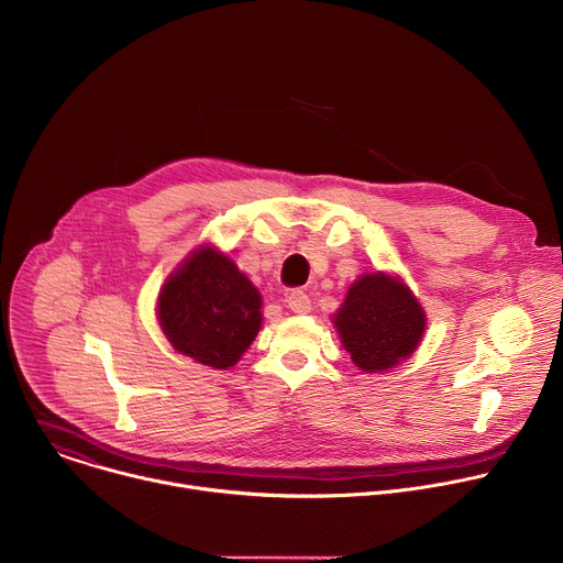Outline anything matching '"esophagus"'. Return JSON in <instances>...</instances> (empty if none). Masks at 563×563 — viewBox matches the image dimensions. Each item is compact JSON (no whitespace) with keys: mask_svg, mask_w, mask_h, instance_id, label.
I'll return each instance as SVG.
<instances>
[{"mask_svg":"<svg viewBox=\"0 0 563 563\" xmlns=\"http://www.w3.org/2000/svg\"><path fill=\"white\" fill-rule=\"evenodd\" d=\"M288 308L292 312H299V314H306L310 312V297L303 292V290H292L288 295Z\"/></svg>","mask_w":563,"mask_h":563,"instance_id":"1","label":"esophagus"}]
</instances>
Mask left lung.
<instances>
[{"instance_id":"obj_1","label":"left lung","mask_w":563,"mask_h":563,"mask_svg":"<svg viewBox=\"0 0 563 563\" xmlns=\"http://www.w3.org/2000/svg\"><path fill=\"white\" fill-rule=\"evenodd\" d=\"M334 325L351 360L362 371L377 373L415 353L426 314L399 279L373 273L351 286Z\"/></svg>"}]
</instances>
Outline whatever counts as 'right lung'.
I'll return each mask as SVG.
<instances>
[{
	"instance_id": "1",
	"label": "right lung",
	"mask_w": 563,
	"mask_h": 563,
	"mask_svg": "<svg viewBox=\"0 0 563 563\" xmlns=\"http://www.w3.org/2000/svg\"><path fill=\"white\" fill-rule=\"evenodd\" d=\"M159 323L175 351L212 368H231L262 325V297L238 266L210 246L168 277Z\"/></svg>"
}]
</instances>
